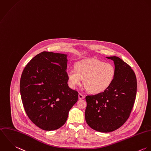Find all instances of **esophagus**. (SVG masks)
Here are the masks:
<instances>
[{"label": "esophagus", "instance_id": "1", "mask_svg": "<svg viewBox=\"0 0 151 151\" xmlns=\"http://www.w3.org/2000/svg\"><path fill=\"white\" fill-rule=\"evenodd\" d=\"M84 95L82 94H81V93H79V94H78V99H80V100H81V99H84Z\"/></svg>", "mask_w": 151, "mask_h": 151}]
</instances>
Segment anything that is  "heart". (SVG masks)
<instances>
[{
	"mask_svg": "<svg viewBox=\"0 0 151 151\" xmlns=\"http://www.w3.org/2000/svg\"><path fill=\"white\" fill-rule=\"evenodd\" d=\"M115 67L111 63L95 58L86 59L78 62L76 68L67 70V76L73 88L80 85L84 80V85L90 93L98 94L106 90L115 77Z\"/></svg>",
	"mask_w": 151,
	"mask_h": 151,
	"instance_id": "heart-1",
	"label": "heart"
}]
</instances>
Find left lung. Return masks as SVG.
I'll return each instance as SVG.
<instances>
[{
  "instance_id": "1",
  "label": "left lung",
  "mask_w": 151,
  "mask_h": 151,
  "mask_svg": "<svg viewBox=\"0 0 151 151\" xmlns=\"http://www.w3.org/2000/svg\"><path fill=\"white\" fill-rule=\"evenodd\" d=\"M114 61L116 71L111 85L104 92L86 97L85 118L92 129L110 132L120 128L129 118L136 95L137 78L131 67L116 56L106 57Z\"/></svg>"
}]
</instances>
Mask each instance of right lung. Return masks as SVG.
Here are the masks:
<instances>
[{"mask_svg": "<svg viewBox=\"0 0 151 151\" xmlns=\"http://www.w3.org/2000/svg\"><path fill=\"white\" fill-rule=\"evenodd\" d=\"M67 55L43 51L26 65L20 82L24 110L29 119L45 131H53L66 122L78 93L67 84Z\"/></svg>", "mask_w": 151, "mask_h": 151, "instance_id": "add662e5", "label": "right lung"}]
</instances>
